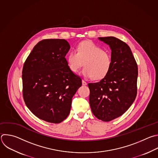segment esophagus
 I'll return each mask as SVG.
<instances>
[{"instance_id": "esophagus-1", "label": "esophagus", "mask_w": 158, "mask_h": 158, "mask_svg": "<svg viewBox=\"0 0 158 158\" xmlns=\"http://www.w3.org/2000/svg\"><path fill=\"white\" fill-rule=\"evenodd\" d=\"M82 84L83 85H86L87 84V83L85 81H84V80H82Z\"/></svg>"}]
</instances>
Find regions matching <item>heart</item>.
Here are the masks:
<instances>
[{
  "instance_id": "obj_1",
  "label": "heart",
  "mask_w": 158,
  "mask_h": 158,
  "mask_svg": "<svg viewBox=\"0 0 158 158\" xmlns=\"http://www.w3.org/2000/svg\"><path fill=\"white\" fill-rule=\"evenodd\" d=\"M67 62L69 69L73 73L78 72L84 64L82 74L94 80H100L107 76L112 65L109 52L90 41L80 43L76 51L69 52Z\"/></svg>"
}]
</instances>
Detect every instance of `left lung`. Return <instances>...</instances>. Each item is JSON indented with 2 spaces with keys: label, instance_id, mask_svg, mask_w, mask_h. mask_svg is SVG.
Listing matches in <instances>:
<instances>
[{
  "label": "left lung",
  "instance_id": "obj_1",
  "mask_svg": "<svg viewBox=\"0 0 158 158\" xmlns=\"http://www.w3.org/2000/svg\"><path fill=\"white\" fill-rule=\"evenodd\" d=\"M112 49V65L107 76L89 83V103L93 114L103 122L122 115L137 94L138 66L129 46L113 36L100 37Z\"/></svg>",
  "mask_w": 158,
  "mask_h": 158
}]
</instances>
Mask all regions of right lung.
I'll list each match as a JSON object with an SVG mask.
<instances>
[{"mask_svg": "<svg viewBox=\"0 0 158 158\" xmlns=\"http://www.w3.org/2000/svg\"><path fill=\"white\" fill-rule=\"evenodd\" d=\"M70 49L64 39L38 42L25 60L22 70L23 97L38 118L59 123L70 113L72 98L81 79L69 68L65 58Z\"/></svg>", "mask_w": 158, "mask_h": 158, "instance_id": "obj_1", "label": "right lung"}]
</instances>
